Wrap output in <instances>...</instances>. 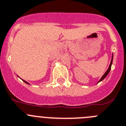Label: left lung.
Wrapping results in <instances>:
<instances>
[{"instance_id":"8db88e82","label":"left lung","mask_w":126,"mask_h":126,"mask_svg":"<svg viewBox=\"0 0 126 126\" xmlns=\"http://www.w3.org/2000/svg\"><path fill=\"white\" fill-rule=\"evenodd\" d=\"M112 62H113V54H112V56H111V62H110V65H109V68H108V69H107V70L106 71V72H105V74H103V76L101 77V78L100 79H99V81L98 82V83H99V82L102 81L107 76V75H108V74H109V72H110V70H111V64H112ZM98 83H97V84H98Z\"/></svg>"}]
</instances>
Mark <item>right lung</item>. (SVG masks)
<instances>
[{
    "instance_id": "obj_1",
    "label": "right lung",
    "mask_w": 126,
    "mask_h": 126,
    "mask_svg": "<svg viewBox=\"0 0 126 126\" xmlns=\"http://www.w3.org/2000/svg\"><path fill=\"white\" fill-rule=\"evenodd\" d=\"M17 77H19V76H17ZM22 80H23V81L24 82H25V83H26V84H29V83L28 82H27V81H26V80H25L22 79Z\"/></svg>"
}]
</instances>
